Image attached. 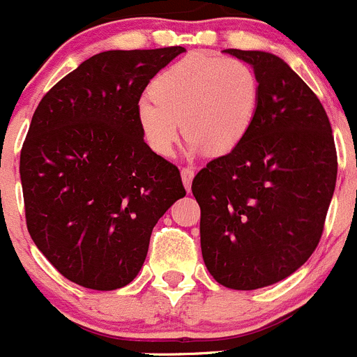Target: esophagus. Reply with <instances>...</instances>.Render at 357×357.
Segmentation results:
<instances>
[{
	"label": "esophagus",
	"mask_w": 357,
	"mask_h": 357,
	"mask_svg": "<svg viewBox=\"0 0 357 357\" xmlns=\"http://www.w3.org/2000/svg\"><path fill=\"white\" fill-rule=\"evenodd\" d=\"M193 178H195V171H193V167H183L181 169V179H183V185H185L186 192H190V190H192Z\"/></svg>",
	"instance_id": "1"
}]
</instances>
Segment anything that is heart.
<instances>
[{"mask_svg": "<svg viewBox=\"0 0 357 357\" xmlns=\"http://www.w3.org/2000/svg\"><path fill=\"white\" fill-rule=\"evenodd\" d=\"M150 96L136 105V121L153 152L171 155L181 122L190 152L225 155L254 124L259 79L242 60L193 53L162 70L150 84Z\"/></svg>", "mask_w": 357, "mask_h": 357, "instance_id": "obj_1", "label": "heart"}]
</instances>
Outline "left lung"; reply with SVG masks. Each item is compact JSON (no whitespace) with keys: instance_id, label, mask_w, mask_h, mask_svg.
Instances as JSON below:
<instances>
[{"instance_id":"8db88e82","label":"left lung","mask_w":357,"mask_h":357,"mask_svg":"<svg viewBox=\"0 0 357 357\" xmlns=\"http://www.w3.org/2000/svg\"><path fill=\"white\" fill-rule=\"evenodd\" d=\"M254 68L248 135L195 176L202 257L212 278L255 290L297 271L318 247L337 181L328 115L312 89L268 52L225 50Z\"/></svg>"}]
</instances>
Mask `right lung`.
I'll return each mask as SVG.
<instances>
[{
	"label": "right lung",
	"instance_id": "right-lung-1",
	"mask_svg": "<svg viewBox=\"0 0 357 357\" xmlns=\"http://www.w3.org/2000/svg\"><path fill=\"white\" fill-rule=\"evenodd\" d=\"M183 52L98 53L56 82L32 115L20 152L27 229L77 285L131 283L153 226L186 195L178 167L152 152L136 121L150 79Z\"/></svg>",
	"mask_w": 357,
	"mask_h": 357
}]
</instances>
